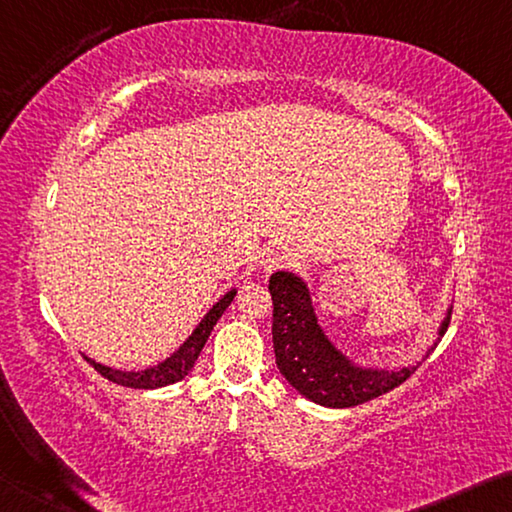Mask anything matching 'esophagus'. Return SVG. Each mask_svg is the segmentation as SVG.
I'll list each match as a JSON object with an SVG mask.
<instances>
[{"mask_svg":"<svg viewBox=\"0 0 512 512\" xmlns=\"http://www.w3.org/2000/svg\"><path fill=\"white\" fill-rule=\"evenodd\" d=\"M290 263H293V254H290V249L283 245H267L261 249V254H258V265H261L265 272L279 270V267H286Z\"/></svg>","mask_w":512,"mask_h":512,"instance_id":"34e87169","label":"esophagus"}]
</instances>
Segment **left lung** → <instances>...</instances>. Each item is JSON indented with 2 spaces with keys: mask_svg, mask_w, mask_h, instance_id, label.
I'll list each match as a JSON object with an SVG mask.
<instances>
[{
  "mask_svg": "<svg viewBox=\"0 0 512 512\" xmlns=\"http://www.w3.org/2000/svg\"><path fill=\"white\" fill-rule=\"evenodd\" d=\"M272 341L281 375L304 398L325 407H355L403 384L421 361L407 368H364L352 364L318 325L309 288L293 272H274L270 277ZM451 311L439 327L446 334ZM428 357V355H426Z\"/></svg>",
  "mask_w": 512,
  "mask_h": 512,
  "instance_id": "left-lung-1",
  "label": "left lung"
}]
</instances>
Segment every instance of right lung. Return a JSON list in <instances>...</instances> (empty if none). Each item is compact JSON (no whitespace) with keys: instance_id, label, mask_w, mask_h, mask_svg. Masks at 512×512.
I'll use <instances>...</instances> for the list:
<instances>
[{"instance_id":"right-lung-1","label":"right lung","mask_w":512,"mask_h":512,"mask_svg":"<svg viewBox=\"0 0 512 512\" xmlns=\"http://www.w3.org/2000/svg\"><path fill=\"white\" fill-rule=\"evenodd\" d=\"M235 297V288L229 290L222 300H219L212 309L203 316V320L199 322V327L194 329L192 336L180 345V348L174 352V355L167 357L164 361H160L157 366L144 368V371H119V368H109L102 366L98 361H93L86 357L89 364H93V368L102 375L107 377L109 382L121 384V387H132V389H157V387H167V384L180 382L183 377L192 371L194 361L199 359L203 345H206L208 336L212 332V327L217 325V320L222 318V313L226 311V306L233 302Z\"/></svg>"}]
</instances>
